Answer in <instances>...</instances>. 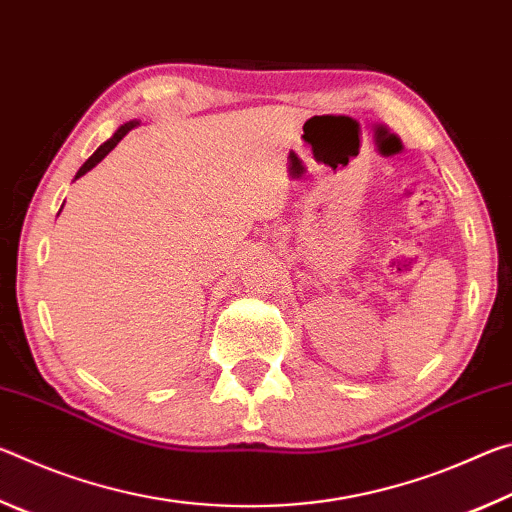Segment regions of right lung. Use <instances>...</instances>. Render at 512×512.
<instances>
[{"instance_id":"add662e5","label":"right lung","mask_w":512,"mask_h":512,"mask_svg":"<svg viewBox=\"0 0 512 512\" xmlns=\"http://www.w3.org/2000/svg\"><path fill=\"white\" fill-rule=\"evenodd\" d=\"M137 124H140V121H128V124H124V126H119L117 128V133L115 135H112L110 137V140L108 142H103L101 146H99V149L97 151H94L92 155H90V158L88 160H85V164H83V167L79 169V173H76V178H81V176H85V173H88L92 167H97V164L103 160V158H106V155L112 151V149H115V146L121 142V140H124V135L128 133V131H131V128H135Z\"/></svg>"}]
</instances>
